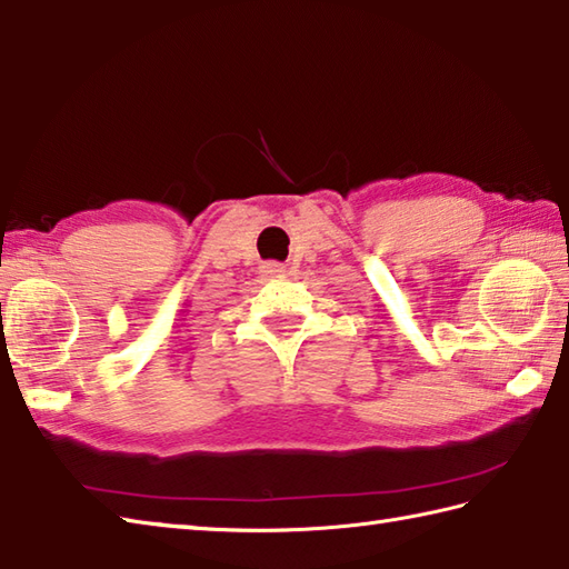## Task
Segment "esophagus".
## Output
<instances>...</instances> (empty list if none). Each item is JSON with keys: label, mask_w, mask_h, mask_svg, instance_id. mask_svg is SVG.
Masks as SVG:
<instances>
[{"label": "esophagus", "mask_w": 569, "mask_h": 569, "mask_svg": "<svg viewBox=\"0 0 569 569\" xmlns=\"http://www.w3.org/2000/svg\"><path fill=\"white\" fill-rule=\"evenodd\" d=\"M262 272L270 274V277H284V274H287V268H284L282 262L270 260V262H262Z\"/></svg>", "instance_id": "1"}]
</instances>
